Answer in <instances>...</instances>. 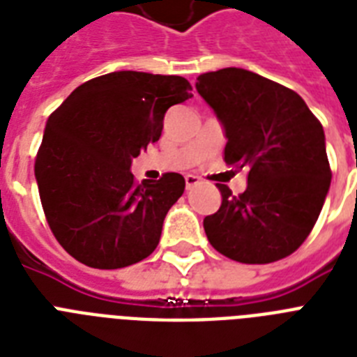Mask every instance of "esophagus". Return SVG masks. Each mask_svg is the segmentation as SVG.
Masks as SVG:
<instances>
[{
  "label": "esophagus",
  "mask_w": 357,
  "mask_h": 357,
  "mask_svg": "<svg viewBox=\"0 0 357 357\" xmlns=\"http://www.w3.org/2000/svg\"><path fill=\"white\" fill-rule=\"evenodd\" d=\"M198 183H199L198 176H194V174H187V176H185V185H187L188 190H190L192 187H196Z\"/></svg>",
  "instance_id": "obj_1"
}]
</instances>
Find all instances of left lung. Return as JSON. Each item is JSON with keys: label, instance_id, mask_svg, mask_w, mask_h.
<instances>
[{"label": "left lung", "instance_id": "8db88e82", "mask_svg": "<svg viewBox=\"0 0 357 357\" xmlns=\"http://www.w3.org/2000/svg\"><path fill=\"white\" fill-rule=\"evenodd\" d=\"M196 89L224 128L225 163L248 169L240 196L216 185L222 205L204 220L208 242L242 264L288 257L314 229L328 194L323 126L295 91L248 69L199 75Z\"/></svg>", "mask_w": 357, "mask_h": 357}]
</instances>
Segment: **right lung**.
Masks as SVG:
<instances>
[{"instance_id":"1","label":"right lung","mask_w":357,"mask_h":357,"mask_svg":"<svg viewBox=\"0 0 357 357\" xmlns=\"http://www.w3.org/2000/svg\"><path fill=\"white\" fill-rule=\"evenodd\" d=\"M190 89L176 75L117 71L78 86L49 117L34 176L49 227L78 262L126 268L158 248L185 179L169 172L137 185L130 167Z\"/></svg>"}]
</instances>
